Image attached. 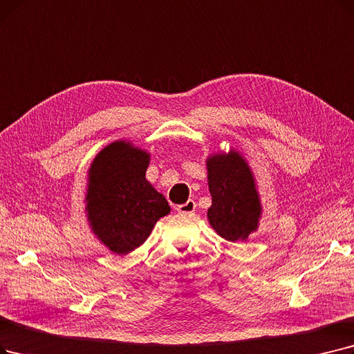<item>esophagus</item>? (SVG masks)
<instances>
[{
    "label": "esophagus",
    "mask_w": 354,
    "mask_h": 354,
    "mask_svg": "<svg viewBox=\"0 0 354 354\" xmlns=\"http://www.w3.org/2000/svg\"><path fill=\"white\" fill-rule=\"evenodd\" d=\"M196 208V204L194 199H188V201L185 204H180L176 207V211L180 212V214H192Z\"/></svg>",
    "instance_id": "obj_1"
}]
</instances>
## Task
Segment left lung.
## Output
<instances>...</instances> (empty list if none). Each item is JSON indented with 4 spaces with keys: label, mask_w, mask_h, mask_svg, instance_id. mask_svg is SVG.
I'll return each mask as SVG.
<instances>
[{
    "label": "left lung",
    "mask_w": 354,
    "mask_h": 354,
    "mask_svg": "<svg viewBox=\"0 0 354 354\" xmlns=\"http://www.w3.org/2000/svg\"><path fill=\"white\" fill-rule=\"evenodd\" d=\"M207 166L211 227L228 241L245 240L257 228L262 212L252 171L236 151L214 155L207 159Z\"/></svg>",
    "instance_id": "left-lung-1"
}]
</instances>
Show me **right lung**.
I'll return each mask as SVG.
<instances>
[{
    "label": "right lung",
    "instance_id": "right-lung-1",
    "mask_svg": "<svg viewBox=\"0 0 354 354\" xmlns=\"http://www.w3.org/2000/svg\"><path fill=\"white\" fill-rule=\"evenodd\" d=\"M150 156L126 142L102 149L89 169L86 211L92 232L113 253L127 254L171 211L146 179Z\"/></svg>",
    "mask_w": 354,
    "mask_h": 354
}]
</instances>
